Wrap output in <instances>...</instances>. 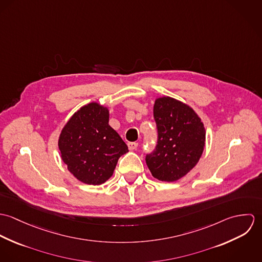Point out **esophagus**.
Segmentation results:
<instances>
[{
    "mask_svg": "<svg viewBox=\"0 0 262 262\" xmlns=\"http://www.w3.org/2000/svg\"><path fill=\"white\" fill-rule=\"evenodd\" d=\"M138 146V143L137 142H129L128 143V148L130 150H135Z\"/></svg>",
    "mask_w": 262,
    "mask_h": 262,
    "instance_id": "esophagus-1",
    "label": "esophagus"
}]
</instances>
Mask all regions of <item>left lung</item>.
<instances>
[{"mask_svg":"<svg viewBox=\"0 0 262 262\" xmlns=\"http://www.w3.org/2000/svg\"><path fill=\"white\" fill-rule=\"evenodd\" d=\"M153 116L157 144L146 155L152 176L161 182H176L199 162L206 141L201 118L188 105L170 97L155 100Z\"/></svg>","mask_w":262,"mask_h":262,"instance_id":"8db88e82","label":"left lung"}]
</instances>
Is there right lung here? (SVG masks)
Returning a JSON list of instances; mask_svg holds the SVG:
<instances>
[{
  "instance_id": "right-lung-1",
  "label": "right lung",
  "mask_w": 262,
  "mask_h": 262,
  "mask_svg": "<svg viewBox=\"0 0 262 262\" xmlns=\"http://www.w3.org/2000/svg\"><path fill=\"white\" fill-rule=\"evenodd\" d=\"M70 172L86 185H102L112 177L118 159L129 150L109 125L108 108L90 103L64 125L58 139Z\"/></svg>"
}]
</instances>
